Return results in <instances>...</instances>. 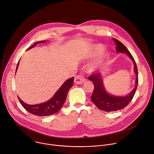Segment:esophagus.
Masks as SVG:
<instances>
[{
	"label": "esophagus",
	"instance_id": "esophagus-1",
	"mask_svg": "<svg viewBox=\"0 0 154 154\" xmlns=\"http://www.w3.org/2000/svg\"><path fill=\"white\" fill-rule=\"evenodd\" d=\"M85 78L82 75H78L75 77V82L77 84H81L85 82Z\"/></svg>",
	"mask_w": 154,
	"mask_h": 154
}]
</instances>
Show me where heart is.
<instances>
[{"label": "heart", "mask_w": 154, "mask_h": 154, "mask_svg": "<svg viewBox=\"0 0 154 154\" xmlns=\"http://www.w3.org/2000/svg\"><path fill=\"white\" fill-rule=\"evenodd\" d=\"M95 51H96V52H97V53H101V52L103 51V48L101 47H97L95 48ZM106 57V55H104V56L102 57L101 60L100 61V63H101V62H103V60ZM97 67V66H96V65H91V66H89L88 69H89V70H90V72H93V71L95 70Z\"/></svg>", "instance_id": "heart-1"}]
</instances>
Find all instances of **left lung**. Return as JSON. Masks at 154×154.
Returning a JSON list of instances; mask_svg holds the SVG:
<instances>
[{
	"label": "left lung",
	"instance_id": "left-lung-1",
	"mask_svg": "<svg viewBox=\"0 0 154 154\" xmlns=\"http://www.w3.org/2000/svg\"><path fill=\"white\" fill-rule=\"evenodd\" d=\"M113 40L116 45V51L118 53H126L132 60L134 64L135 73L137 75V79L135 81L136 85L133 90L127 96H112L109 95L106 91L103 83L101 75L100 73H94L89 76L88 79L93 82L94 84V92L91 96V101L99 109L105 112L117 111L126 107L134 98L138 84V69L135 59L128 48L120 41L114 38H113Z\"/></svg>",
	"mask_w": 154,
	"mask_h": 154
}]
</instances>
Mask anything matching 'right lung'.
I'll use <instances>...</instances> for the list:
<instances>
[{
    "instance_id": "right-lung-1",
    "label": "right lung",
    "mask_w": 154,
    "mask_h": 154,
    "mask_svg": "<svg viewBox=\"0 0 154 154\" xmlns=\"http://www.w3.org/2000/svg\"><path fill=\"white\" fill-rule=\"evenodd\" d=\"M44 42L45 41H42L40 42H36L34 45L28 48V50L33 48L38 43ZM19 63V61H18L16 72L18 68ZM73 79H74L73 77L67 79L63 84V85L60 87V88L56 91V93L52 97V98H51L50 100L47 101L45 103L36 104V105H29L23 102L19 98V97H18V99L20 104H22V106L23 107V108L26 111H28L31 113L38 115V116H49V115L54 114L59 111L60 108L62 107L64 103H65L68 91L69 89L73 86Z\"/></svg>"
}]
</instances>
